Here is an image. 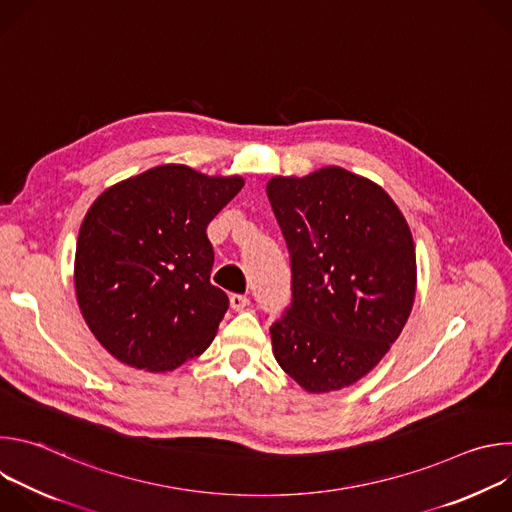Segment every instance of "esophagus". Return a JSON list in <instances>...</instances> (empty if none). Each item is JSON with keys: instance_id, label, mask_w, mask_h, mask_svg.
<instances>
[{"instance_id": "obj_1", "label": "esophagus", "mask_w": 512, "mask_h": 512, "mask_svg": "<svg viewBox=\"0 0 512 512\" xmlns=\"http://www.w3.org/2000/svg\"><path fill=\"white\" fill-rule=\"evenodd\" d=\"M249 298L247 296H243V294H233L231 296V308L235 310V312H241V310H245L247 306H249Z\"/></svg>"}]
</instances>
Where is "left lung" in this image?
Returning <instances> with one entry per match:
<instances>
[{"instance_id": "8db88e82", "label": "left lung", "mask_w": 512, "mask_h": 512, "mask_svg": "<svg viewBox=\"0 0 512 512\" xmlns=\"http://www.w3.org/2000/svg\"><path fill=\"white\" fill-rule=\"evenodd\" d=\"M267 196L291 263L275 358L306 391H338L377 367L411 314V231L383 188L342 168L277 176Z\"/></svg>"}]
</instances>
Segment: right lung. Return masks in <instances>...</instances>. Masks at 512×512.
Listing matches in <instances>:
<instances>
[{
    "instance_id": "obj_1",
    "label": "right lung",
    "mask_w": 512,
    "mask_h": 512,
    "mask_svg": "<svg viewBox=\"0 0 512 512\" xmlns=\"http://www.w3.org/2000/svg\"><path fill=\"white\" fill-rule=\"evenodd\" d=\"M243 188L158 166L105 190L87 212L75 257L81 312L121 362L152 373L202 354L229 310L210 283L206 227Z\"/></svg>"
}]
</instances>
